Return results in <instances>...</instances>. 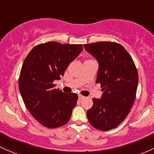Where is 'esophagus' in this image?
I'll return each instance as SVG.
<instances>
[{
  "label": "esophagus",
  "instance_id": "obj_1",
  "mask_svg": "<svg viewBox=\"0 0 154 154\" xmlns=\"http://www.w3.org/2000/svg\"><path fill=\"white\" fill-rule=\"evenodd\" d=\"M78 98H79V99H82L84 98V96L81 95V94H78Z\"/></svg>",
  "mask_w": 154,
  "mask_h": 154
}]
</instances>
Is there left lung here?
<instances>
[{"mask_svg":"<svg viewBox=\"0 0 154 154\" xmlns=\"http://www.w3.org/2000/svg\"><path fill=\"white\" fill-rule=\"evenodd\" d=\"M99 62L96 83L104 91L102 99H93L87 111L89 123L102 131L116 128L131 111L138 83V73L132 58L120 44L99 42L83 45Z\"/></svg>","mask_w":154,"mask_h":154,"instance_id":"obj_1","label":"left lung"}]
</instances>
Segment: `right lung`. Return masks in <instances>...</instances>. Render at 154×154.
<instances>
[{
    "instance_id": "right-lung-1",
    "label": "right lung",
    "mask_w": 154,
    "mask_h": 154,
    "mask_svg": "<svg viewBox=\"0 0 154 154\" xmlns=\"http://www.w3.org/2000/svg\"><path fill=\"white\" fill-rule=\"evenodd\" d=\"M82 50V45L50 42L35 46L23 62L20 92L30 114L45 127H60L70 119L77 94L55 88L53 82L63 76L69 63Z\"/></svg>"
}]
</instances>
